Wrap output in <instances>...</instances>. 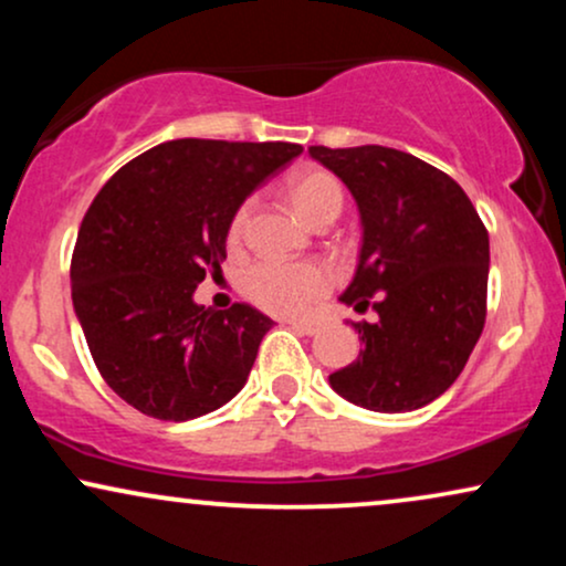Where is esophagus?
I'll use <instances>...</instances> for the list:
<instances>
[{"label":"esophagus","mask_w":566,"mask_h":566,"mask_svg":"<svg viewBox=\"0 0 566 566\" xmlns=\"http://www.w3.org/2000/svg\"><path fill=\"white\" fill-rule=\"evenodd\" d=\"M292 329H295V333H301V335H316L319 333V322H311V319H290L287 322Z\"/></svg>","instance_id":"obj_1"}]
</instances>
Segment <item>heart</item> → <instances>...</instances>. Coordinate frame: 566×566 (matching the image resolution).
<instances>
[{"mask_svg":"<svg viewBox=\"0 0 566 566\" xmlns=\"http://www.w3.org/2000/svg\"><path fill=\"white\" fill-rule=\"evenodd\" d=\"M287 197L297 216L316 223L322 218H337L343 207V188L335 175L316 170H297L287 180ZM247 223V207L237 212L231 220V242H239ZM333 287V274L316 261H276V258H263L252 263L244 276V292L252 303L271 314L297 316L305 314L316 301H322Z\"/></svg>","mask_w":566,"mask_h":566,"instance_id":"obj_1","label":"heart"}]
</instances>
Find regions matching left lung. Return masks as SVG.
I'll use <instances>...</instances> for the list:
<instances>
[{
	"label": "left lung",
	"mask_w": 566,
	"mask_h": 566,
	"mask_svg": "<svg viewBox=\"0 0 566 566\" xmlns=\"http://www.w3.org/2000/svg\"><path fill=\"white\" fill-rule=\"evenodd\" d=\"M308 154L356 199L361 250L340 303L378 322H350L359 359L329 375L350 405L412 412L458 380L484 329L490 237L450 175L386 146Z\"/></svg>",
	"instance_id": "8db88e82"
}]
</instances>
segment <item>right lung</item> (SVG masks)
Returning <instances> with one entry per match:
<instances>
[{"instance_id":"1","label":"right lung","mask_w":566,"mask_h":566,"mask_svg":"<svg viewBox=\"0 0 566 566\" xmlns=\"http://www.w3.org/2000/svg\"><path fill=\"white\" fill-rule=\"evenodd\" d=\"M303 154L297 143L180 138L97 191L71 258V301L97 373L148 418L193 420L244 388L269 316L193 301L218 274L242 201Z\"/></svg>"}]
</instances>
